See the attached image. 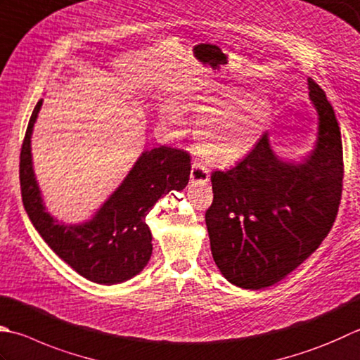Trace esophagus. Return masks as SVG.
Wrapping results in <instances>:
<instances>
[{
	"mask_svg": "<svg viewBox=\"0 0 360 360\" xmlns=\"http://www.w3.org/2000/svg\"><path fill=\"white\" fill-rule=\"evenodd\" d=\"M190 179H192V182H202V184L210 179V173L202 162L200 160L193 162L192 172H190Z\"/></svg>",
	"mask_w": 360,
	"mask_h": 360,
	"instance_id": "esophagus-1",
	"label": "esophagus"
}]
</instances>
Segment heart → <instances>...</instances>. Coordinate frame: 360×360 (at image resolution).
<instances>
[{
	"instance_id": "heart-1",
	"label": "heart",
	"mask_w": 360,
	"mask_h": 360,
	"mask_svg": "<svg viewBox=\"0 0 360 360\" xmlns=\"http://www.w3.org/2000/svg\"><path fill=\"white\" fill-rule=\"evenodd\" d=\"M187 109L201 118L196 126L200 150L215 165H232L248 156L271 114L269 98L259 91L238 98L232 94L204 96ZM162 115L167 123H179V112L173 104H165Z\"/></svg>"
}]
</instances>
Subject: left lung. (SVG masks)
Wrapping results in <instances>:
<instances>
[{"instance_id":"1","label":"left lung","mask_w":360,"mask_h":360,"mask_svg":"<svg viewBox=\"0 0 360 360\" xmlns=\"http://www.w3.org/2000/svg\"><path fill=\"white\" fill-rule=\"evenodd\" d=\"M307 84L319 132L301 164L278 158L265 132L236 167L210 176V251L223 276L237 287L259 290L284 279L319 248L339 212L340 128L325 91L311 77Z\"/></svg>"}]
</instances>
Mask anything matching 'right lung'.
I'll list each match as a JSON object with an SVG mask.
<instances>
[{
  "label": "right lung",
  "mask_w": 360,
  "mask_h": 360,
  "mask_svg": "<svg viewBox=\"0 0 360 360\" xmlns=\"http://www.w3.org/2000/svg\"><path fill=\"white\" fill-rule=\"evenodd\" d=\"M41 101L32 110L20 153V187L26 214L49 248L81 276L105 285L124 283L150 260L153 236L145 217L160 196L187 186L190 154L170 146L143 151L89 221L59 223L46 212L32 168L31 134Z\"/></svg>",
  "instance_id": "right-lung-1"
}]
</instances>
